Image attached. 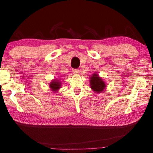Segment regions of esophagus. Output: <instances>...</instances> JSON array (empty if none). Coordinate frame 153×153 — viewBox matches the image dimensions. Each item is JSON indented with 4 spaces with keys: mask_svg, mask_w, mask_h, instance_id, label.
<instances>
[{
    "mask_svg": "<svg viewBox=\"0 0 153 153\" xmlns=\"http://www.w3.org/2000/svg\"><path fill=\"white\" fill-rule=\"evenodd\" d=\"M72 71H73L74 74H77L79 73V69H72Z\"/></svg>",
    "mask_w": 153,
    "mask_h": 153,
    "instance_id": "1",
    "label": "esophagus"
}]
</instances>
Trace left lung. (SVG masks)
Masks as SVG:
<instances>
[{
	"label": "left lung",
	"instance_id": "1",
	"mask_svg": "<svg viewBox=\"0 0 153 153\" xmlns=\"http://www.w3.org/2000/svg\"><path fill=\"white\" fill-rule=\"evenodd\" d=\"M105 83L97 74H93L90 77V87L96 92H100L105 88Z\"/></svg>",
	"mask_w": 153,
	"mask_h": 153
}]
</instances>
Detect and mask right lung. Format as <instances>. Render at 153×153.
<instances>
[{"instance_id": "obj_1", "label": "right lung", "mask_w": 153, "mask_h": 153, "mask_svg": "<svg viewBox=\"0 0 153 153\" xmlns=\"http://www.w3.org/2000/svg\"><path fill=\"white\" fill-rule=\"evenodd\" d=\"M61 86V82L59 80H54V81L51 82L50 84V87L53 91H57V90L60 88Z\"/></svg>"}]
</instances>
